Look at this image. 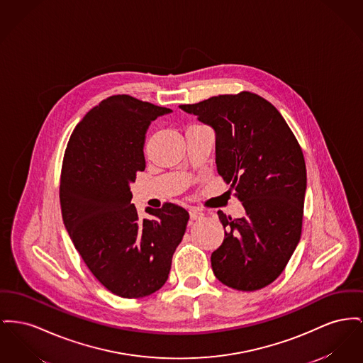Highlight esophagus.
<instances>
[{
  "instance_id": "obj_1",
  "label": "esophagus",
  "mask_w": 363,
  "mask_h": 363,
  "mask_svg": "<svg viewBox=\"0 0 363 363\" xmlns=\"http://www.w3.org/2000/svg\"><path fill=\"white\" fill-rule=\"evenodd\" d=\"M189 213H191V219L193 220H196V219H200V218H203V211L201 210H199V208H191L189 210Z\"/></svg>"
}]
</instances>
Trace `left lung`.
Wrapping results in <instances>:
<instances>
[{
	"mask_svg": "<svg viewBox=\"0 0 363 363\" xmlns=\"http://www.w3.org/2000/svg\"><path fill=\"white\" fill-rule=\"evenodd\" d=\"M213 128L218 174L245 216H218L225 229L213 274L237 291H256L282 273L301 235L307 172L298 141L277 108L241 91L179 106Z\"/></svg>",
	"mask_w": 363,
	"mask_h": 363,
	"instance_id": "left-lung-1",
	"label": "left lung"
}]
</instances>
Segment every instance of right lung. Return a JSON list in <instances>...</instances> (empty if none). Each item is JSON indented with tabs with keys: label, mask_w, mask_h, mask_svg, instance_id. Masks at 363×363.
<instances>
[{
	"label": "right lung",
	"mask_w": 363,
	"mask_h": 363,
	"mask_svg": "<svg viewBox=\"0 0 363 363\" xmlns=\"http://www.w3.org/2000/svg\"><path fill=\"white\" fill-rule=\"evenodd\" d=\"M171 109L118 94L90 109L71 134L63 160L60 204L65 229L91 274L126 298L159 291L189 213L172 203L141 219L130 184L145 170L150 122Z\"/></svg>",
	"instance_id": "1"
}]
</instances>
